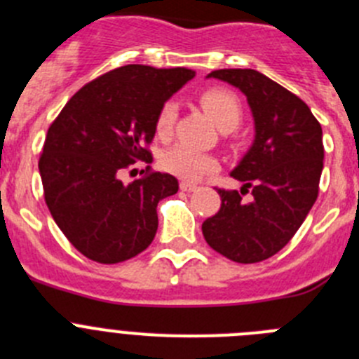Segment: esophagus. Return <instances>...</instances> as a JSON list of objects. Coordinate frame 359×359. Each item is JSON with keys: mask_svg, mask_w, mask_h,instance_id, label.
<instances>
[{"mask_svg": "<svg viewBox=\"0 0 359 359\" xmlns=\"http://www.w3.org/2000/svg\"><path fill=\"white\" fill-rule=\"evenodd\" d=\"M180 189L185 190V192H192V190L198 189V185H196V183H190V182H182L180 183Z\"/></svg>", "mask_w": 359, "mask_h": 359, "instance_id": "esophagus-1", "label": "esophagus"}]
</instances>
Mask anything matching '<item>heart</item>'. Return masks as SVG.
Listing matches in <instances>:
<instances>
[{"instance_id":"b5f03b06","label":"heart","mask_w":359,"mask_h":359,"mask_svg":"<svg viewBox=\"0 0 359 359\" xmlns=\"http://www.w3.org/2000/svg\"><path fill=\"white\" fill-rule=\"evenodd\" d=\"M199 102L205 107L208 115L212 116L219 129L231 131L239 126L243 118V106L236 93H231L226 88H210L203 91L199 97ZM177 118V106L174 100H167L161 104L156 116V133L161 138L172 133L174 123ZM161 167L167 172L182 180H199L203 174L212 172L217 169V160L207 152L196 151L185 144H177L174 147L167 149L161 154Z\"/></svg>"}]
</instances>
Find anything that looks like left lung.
I'll return each mask as SVG.
<instances>
[{
  "label": "left lung",
  "mask_w": 359,
  "mask_h": 359,
  "mask_svg": "<svg viewBox=\"0 0 359 359\" xmlns=\"http://www.w3.org/2000/svg\"><path fill=\"white\" fill-rule=\"evenodd\" d=\"M208 77L246 95L255 140L231 170L243 189H217L221 208L203 223V236L230 261L253 264L290 243L318 198L322 126L302 98L257 69H215ZM246 191L252 192L250 202L242 199Z\"/></svg>",
  "instance_id": "obj_1"
}]
</instances>
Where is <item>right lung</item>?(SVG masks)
<instances>
[{
    "mask_svg": "<svg viewBox=\"0 0 359 359\" xmlns=\"http://www.w3.org/2000/svg\"><path fill=\"white\" fill-rule=\"evenodd\" d=\"M196 73L128 65L82 86L59 113L39 158L44 201L66 239L84 257L116 264L144 252L158 230V203L177 180L145 172L123 185L122 169L151 163L156 116Z\"/></svg>",
    "mask_w": 359,
    "mask_h": 359,
    "instance_id": "1",
    "label": "right lung"
}]
</instances>
